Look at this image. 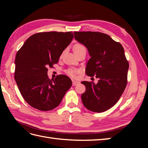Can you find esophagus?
Masks as SVG:
<instances>
[{"label": "esophagus", "mask_w": 148, "mask_h": 148, "mask_svg": "<svg viewBox=\"0 0 148 148\" xmlns=\"http://www.w3.org/2000/svg\"><path fill=\"white\" fill-rule=\"evenodd\" d=\"M79 83V82H78V81H74V80L72 81V85H73V86H76V85H77V84H78Z\"/></svg>", "instance_id": "34e87169"}]
</instances>
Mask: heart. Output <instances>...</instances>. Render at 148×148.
Here are the masks:
<instances>
[{
    "label": "heart",
    "instance_id": "b5f03b06",
    "mask_svg": "<svg viewBox=\"0 0 148 148\" xmlns=\"http://www.w3.org/2000/svg\"><path fill=\"white\" fill-rule=\"evenodd\" d=\"M83 49H86L84 46L81 45V44H77V45H75L74 47V51L76 52ZM77 72H78V71L76 70V69H69V70L67 71V73L71 77L76 76V74L77 73Z\"/></svg>",
    "mask_w": 148,
    "mask_h": 148
}]
</instances>
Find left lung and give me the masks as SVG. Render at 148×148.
<instances>
[{
  "mask_svg": "<svg viewBox=\"0 0 148 148\" xmlns=\"http://www.w3.org/2000/svg\"><path fill=\"white\" fill-rule=\"evenodd\" d=\"M74 38L88 51L86 72L96 76L97 84L84 81L85 92L81 100L85 108L95 112H104L114 106L127 84L129 64L120 43L106 34L97 32H74Z\"/></svg>",
  "mask_w": 148,
  "mask_h": 148,
  "instance_id": "8db88e82",
  "label": "left lung"
}]
</instances>
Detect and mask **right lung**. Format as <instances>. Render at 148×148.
Segmentation results:
<instances>
[{
	"mask_svg": "<svg viewBox=\"0 0 148 148\" xmlns=\"http://www.w3.org/2000/svg\"><path fill=\"white\" fill-rule=\"evenodd\" d=\"M73 37L71 32L37 33L17 52L14 79L23 98L34 108L42 111L55 109L71 87L72 81L65 75L50 80L48 67L58 62Z\"/></svg>",
	"mask_w": 148,
	"mask_h": 148,
	"instance_id": "right-lung-1",
	"label": "right lung"
}]
</instances>
